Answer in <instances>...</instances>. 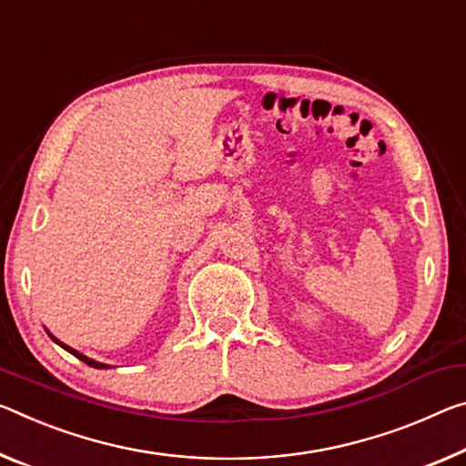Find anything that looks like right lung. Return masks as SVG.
<instances>
[{
  "label": "right lung",
  "mask_w": 466,
  "mask_h": 466,
  "mask_svg": "<svg viewBox=\"0 0 466 466\" xmlns=\"http://www.w3.org/2000/svg\"><path fill=\"white\" fill-rule=\"evenodd\" d=\"M46 331H47V329H46ZM47 334H49V338H51V339H54V342H56V344H60L64 350H68L70 354H74V357H76V359H80V360H83V363H86L88 367H93V369H109V365H106V363H99V360H95V359H88V357H86V354H83V352H78V350H74V349H72V346H68V344H64V342H60V339H57V338H56L54 334H51V331H47Z\"/></svg>",
  "instance_id": "1"
}]
</instances>
